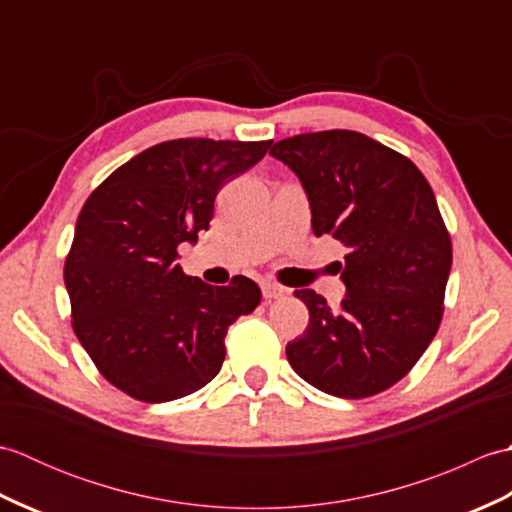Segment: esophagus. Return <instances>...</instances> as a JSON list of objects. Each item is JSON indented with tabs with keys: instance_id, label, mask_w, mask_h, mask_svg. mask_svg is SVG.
Here are the masks:
<instances>
[{
	"instance_id": "obj_1",
	"label": "esophagus",
	"mask_w": 512,
	"mask_h": 512,
	"mask_svg": "<svg viewBox=\"0 0 512 512\" xmlns=\"http://www.w3.org/2000/svg\"><path fill=\"white\" fill-rule=\"evenodd\" d=\"M262 295L266 301H275V299H281L286 295V288H281L277 284H270V281H266V284H262Z\"/></svg>"
}]
</instances>
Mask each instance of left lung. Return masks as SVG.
Masks as SVG:
<instances>
[{
	"label": "left lung",
	"mask_w": 512,
	"mask_h": 512,
	"mask_svg": "<svg viewBox=\"0 0 512 512\" xmlns=\"http://www.w3.org/2000/svg\"><path fill=\"white\" fill-rule=\"evenodd\" d=\"M303 184L317 237L347 248L345 299L332 310L297 290L308 328L286 345L292 369L325 394L367 398L418 363L442 321L453 250L427 178L398 151L350 129L270 147Z\"/></svg>",
	"instance_id": "1"
}]
</instances>
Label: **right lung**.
Masks as SVG:
<instances>
[{
  "mask_svg": "<svg viewBox=\"0 0 512 512\" xmlns=\"http://www.w3.org/2000/svg\"><path fill=\"white\" fill-rule=\"evenodd\" d=\"M273 140L178 138L140 151L85 200L65 257L72 328L127 396L169 402L220 372L228 325L262 290L248 277L209 286L182 273L178 246L209 228L215 195Z\"/></svg>",
  "mask_w": 512,
  "mask_h": 512,
  "instance_id": "right-lung-1",
  "label": "right lung"
}]
</instances>
